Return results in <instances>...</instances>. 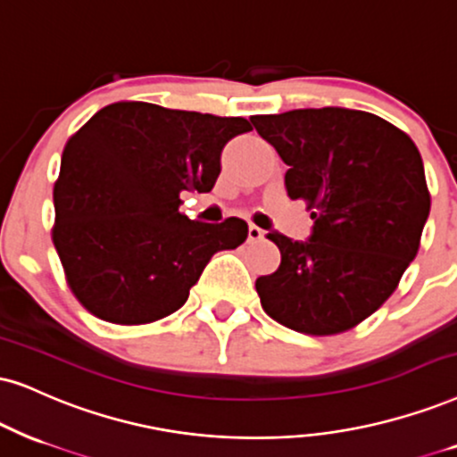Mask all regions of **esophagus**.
Segmentation results:
<instances>
[{"instance_id":"obj_1","label":"esophagus","mask_w":457,"mask_h":457,"mask_svg":"<svg viewBox=\"0 0 457 457\" xmlns=\"http://www.w3.org/2000/svg\"><path fill=\"white\" fill-rule=\"evenodd\" d=\"M265 232L262 228H257V225H248V242H259L263 240Z\"/></svg>"}]
</instances>
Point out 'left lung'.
Masks as SVG:
<instances>
[{"mask_svg":"<svg viewBox=\"0 0 457 457\" xmlns=\"http://www.w3.org/2000/svg\"><path fill=\"white\" fill-rule=\"evenodd\" d=\"M251 122L288 166V198L303 200L314 219L305 242L268 234L280 265L255 282L262 308L297 333L350 331L382 308L420 251L430 192L418 147L356 109H293Z\"/></svg>","mask_w":457,"mask_h":457,"instance_id":"1","label":"left lung"}]
</instances>
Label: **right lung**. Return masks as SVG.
<instances>
[{"label":"right lung","instance_id":"add662e5","mask_svg":"<svg viewBox=\"0 0 457 457\" xmlns=\"http://www.w3.org/2000/svg\"><path fill=\"white\" fill-rule=\"evenodd\" d=\"M248 130L245 118L120 101L69 138L52 242L90 314L113 325L164 319L187 302L217 251L246 240L242 219L200 223L179 204L181 192H211L223 145Z\"/></svg>","mask_w":457,"mask_h":457}]
</instances>
